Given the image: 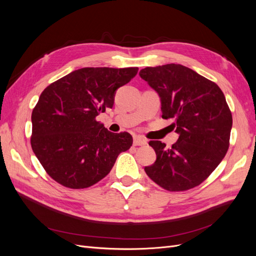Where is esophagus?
Masks as SVG:
<instances>
[{"label": "esophagus", "mask_w": 256, "mask_h": 256, "mask_svg": "<svg viewBox=\"0 0 256 256\" xmlns=\"http://www.w3.org/2000/svg\"><path fill=\"white\" fill-rule=\"evenodd\" d=\"M146 144H147V141L144 138H142V136H134V146H142V145H146Z\"/></svg>", "instance_id": "obj_1"}]
</instances>
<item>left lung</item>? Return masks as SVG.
I'll return each instance as SVG.
<instances>
[{"label":"left lung","instance_id":"obj_1","mask_svg":"<svg viewBox=\"0 0 256 256\" xmlns=\"http://www.w3.org/2000/svg\"><path fill=\"white\" fill-rule=\"evenodd\" d=\"M140 76L161 98L162 118L174 120L180 138L171 148L150 141L157 159L144 170L168 191H186L202 184L228 152L232 112L214 82L180 64L146 67Z\"/></svg>","mask_w":256,"mask_h":256}]
</instances>
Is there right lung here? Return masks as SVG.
Wrapping results in <instances>:
<instances>
[{
  "label": "right lung",
  "mask_w": 256,
  "mask_h": 256,
  "mask_svg": "<svg viewBox=\"0 0 256 256\" xmlns=\"http://www.w3.org/2000/svg\"><path fill=\"white\" fill-rule=\"evenodd\" d=\"M138 67H85L44 90L32 112L30 145L52 180L84 189L110 173L116 158L132 145L128 132L113 134L96 120L112 108L115 92Z\"/></svg>",
  "instance_id": "obj_1"
}]
</instances>
